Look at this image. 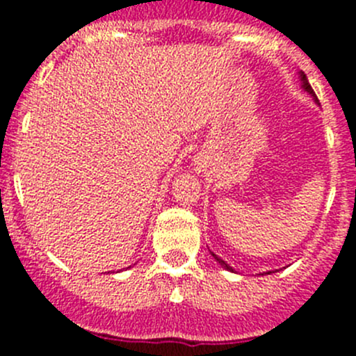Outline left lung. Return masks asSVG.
<instances>
[{"mask_svg":"<svg viewBox=\"0 0 356 356\" xmlns=\"http://www.w3.org/2000/svg\"><path fill=\"white\" fill-rule=\"evenodd\" d=\"M300 77H301V84H303V89H305V91H307V92H310V95H312V96H314V99H315V102H318V99H317V96H315V92H314V89H312L310 82H308L307 75H305V74H303V72H300ZM211 254H213V258H215V260H217V261H218V264H220V265H222V267H224V268H225V270H231V272H234V268H232V267H229V265H227V264H225V261H224V260H222V258H220V257H217V254H215V253H211ZM268 274H270V272H268Z\"/></svg>","mask_w":356,"mask_h":356,"instance_id":"left-lung-1","label":"left lung"}]
</instances>
